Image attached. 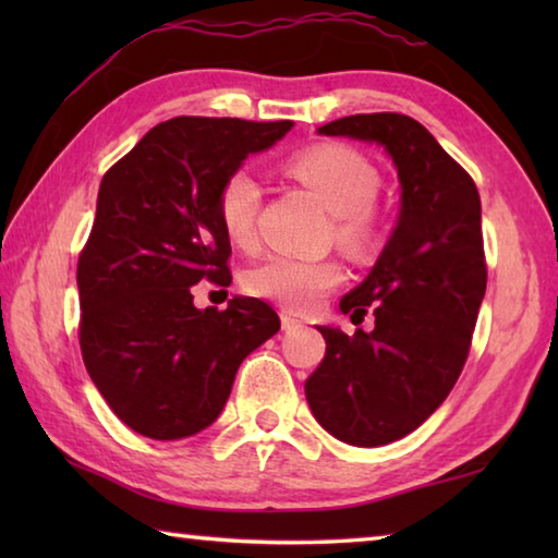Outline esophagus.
<instances>
[{"label":"esophagus","mask_w":558,"mask_h":558,"mask_svg":"<svg viewBox=\"0 0 558 558\" xmlns=\"http://www.w3.org/2000/svg\"><path fill=\"white\" fill-rule=\"evenodd\" d=\"M280 325H282V329H286V332H292V329L302 327V319H300V317H295L292 313H286V310H282V313H280Z\"/></svg>","instance_id":"34e87169"}]
</instances>
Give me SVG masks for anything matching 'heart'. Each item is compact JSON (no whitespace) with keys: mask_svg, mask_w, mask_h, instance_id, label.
<instances>
[{"mask_svg":"<svg viewBox=\"0 0 558 558\" xmlns=\"http://www.w3.org/2000/svg\"><path fill=\"white\" fill-rule=\"evenodd\" d=\"M288 172L313 192L327 211L339 216V235L354 248L372 245L376 221L372 204L381 179L376 167L344 145H315L288 159ZM263 204V186L251 169H233L216 194L219 223L233 245L248 248L256 241V219ZM344 266L335 258L270 256L245 272L251 295L276 302L290 313H307L327 292L344 280Z\"/></svg>","mask_w":558,"mask_h":558,"instance_id":"obj_1","label":"heart"}]
</instances>
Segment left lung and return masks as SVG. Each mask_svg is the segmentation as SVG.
Wrapping results in <instances>:
<instances>
[{"instance_id":"left-lung-1","label":"left lung","mask_w":558,"mask_h":558,"mask_svg":"<svg viewBox=\"0 0 558 558\" xmlns=\"http://www.w3.org/2000/svg\"><path fill=\"white\" fill-rule=\"evenodd\" d=\"M317 132L381 145L399 169V223L366 280L339 302L352 317L372 307L374 329L317 327L327 352L305 381L325 430L349 446H386L418 428L465 366L487 288L480 194L401 112L339 118Z\"/></svg>"}]
</instances>
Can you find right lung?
<instances>
[{
	"label": "right lung",
	"instance_id": "1",
	"mask_svg": "<svg viewBox=\"0 0 558 558\" xmlns=\"http://www.w3.org/2000/svg\"><path fill=\"white\" fill-rule=\"evenodd\" d=\"M290 128V120L172 118L102 177L75 276L78 342L102 399L140 436L177 440L211 426L243 359L280 329L276 310L258 298L199 310L192 286H231L216 194L245 157Z\"/></svg>",
	"mask_w": 558,
	"mask_h": 558
}]
</instances>
